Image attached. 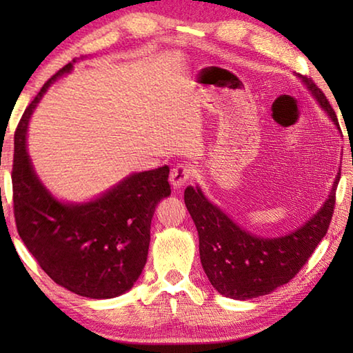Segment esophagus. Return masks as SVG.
Listing matches in <instances>:
<instances>
[{"label":"esophagus","instance_id":"obj_1","mask_svg":"<svg viewBox=\"0 0 353 353\" xmlns=\"http://www.w3.org/2000/svg\"><path fill=\"white\" fill-rule=\"evenodd\" d=\"M191 177H193V170H191V166L185 163H179L171 170L170 182L174 188H181L182 185L187 183Z\"/></svg>","mask_w":353,"mask_h":353}]
</instances>
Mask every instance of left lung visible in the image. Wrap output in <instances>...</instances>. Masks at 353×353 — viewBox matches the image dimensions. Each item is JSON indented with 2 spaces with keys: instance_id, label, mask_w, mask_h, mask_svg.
<instances>
[{
  "instance_id": "8db88e82",
  "label": "left lung",
  "mask_w": 353,
  "mask_h": 353,
  "mask_svg": "<svg viewBox=\"0 0 353 353\" xmlns=\"http://www.w3.org/2000/svg\"><path fill=\"white\" fill-rule=\"evenodd\" d=\"M308 90L339 128L336 113L321 88L303 77ZM334 179L332 193L314 216L301 229L280 238H260L240 229L216 205L205 199L199 188L185 190V205L199 235V255L208 280L218 292L230 299H252L268 294L297 276L325 236L336 202Z\"/></svg>"
}]
</instances>
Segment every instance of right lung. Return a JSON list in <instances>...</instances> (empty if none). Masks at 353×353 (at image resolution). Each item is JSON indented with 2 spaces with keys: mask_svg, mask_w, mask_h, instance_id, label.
<instances>
[{
  "mask_svg": "<svg viewBox=\"0 0 353 353\" xmlns=\"http://www.w3.org/2000/svg\"><path fill=\"white\" fill-rule=\"evenodd\" d=\"M71 68L70 62L45 82L17 126L14 216L25 246L57 285L83 297L110 299L132 288L145 268L152 214L171 194L170 168L135 172L88 204H62L48 193L26 152L28 121L48 85Z\"/></svg>",
  "mask_w": 353,
  "mask_h": 353,
  "instance_id": "1",
  "label": "right lung"
}]
</instances>
